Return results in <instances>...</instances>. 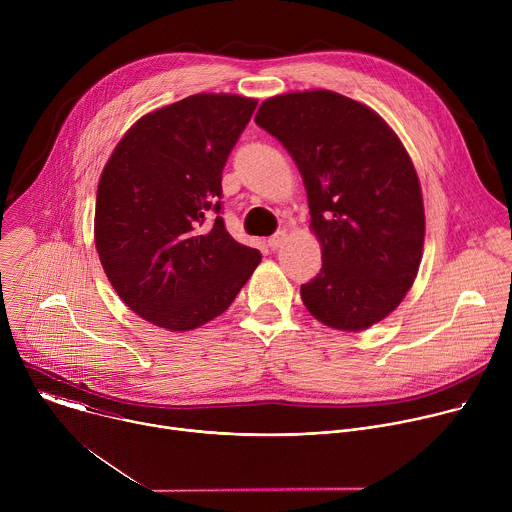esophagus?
I'll use <instances>...</instances> for the list:
<instances>
[{
	"mask_svg": "<svg viewBox=\"0 0 512 512\" xmlns=\"http://www.w3.org/2000/svg\"><path fill=\"white\" fill-rule=\"evenodd\" d=\"M285 241H287V235H285V231H279V233H275L269 241H267V245L275 251V249H279V247H283L285 245Z\"/></svg>",
	"mask_w": 512,
	"mask_h": 512,
	"instance_id": "34e87169",
	"label": "esophagus"
}]
</instances>
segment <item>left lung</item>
I'll return each mask as SVG.
<instances>
[{
  "label": "left lung",
  "mask_w": 512,
  "mask_h": 512,
  "mask_svg": "<svg viewBox=\"0 0 512 512\" xmlns=\"http://www.w3.org/2000/svg\"><path fill=\"white\" fill-rule=\"evenodd\" d=\"M255 123L296 162L322 249L320 273L300 287L324 326L362 332L407 296L423 257L425 210L415 166L371 107L326 89L261 103Z\"/></svg>",
  "instance_id": "8db88e82"
}]
</instances>
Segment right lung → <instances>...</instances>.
<instances>
[{
	"mask_svg": "<svg viewBox=\"0 0 512 512\" xmlns=\"http://www.w3.org/2000/svg\"><path fill=\"white\" fill-rule=\"evenodd\" d=\"M257 99L198 93L137 119L107 160L95 247L123 304L170 332L221 316L261 263L221 216L227 158Z\"/></svg>",
	"mask_w": 512,
	"mask_h": 512,
	"instance_id": "add662e5",
	"label": "right lung"
}]
</instances>
